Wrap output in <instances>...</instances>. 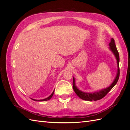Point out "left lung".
Segmentation results:
<instances>
[{
    "label": "left lung",
    "mask_w": 130,
    "mask_h": 130,
    "mask_svg": "<svg viewBox=\"0 0 130 130\" xmlns=\"http://www.w3.org/2000/svg\"><path fill=\"white\" fill-rule=\"evenodd\" d=\"M109 49L111 51L112 53L115 55L116 60H117V72L116 74V76L115 78V80L113 81L112 83L108 87L105 88L104 89H102L99 90H97V91L88 93V92H85L82 91L81 90H79L75 84V79L73 77V88L74 90V92H75L76 95L81 98V99L84 100L86 101H96L98 100H100L102 98H103L106 94H107L110 90H111L112 88L115 86L116 84L117 83L118 80L119 79V55L117 49L116 48V45L115 44V42L114 39L112 38L111 40V42L109 43Z\"/></svg>",
    "instance_id": "8db88e82"
}]
</instances>
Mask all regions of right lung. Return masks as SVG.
<instances>
[{"instance_id":"right-lung-1","label":"right lung","mask_w":130,"mask_h":130,"mask_svg":"<svg viewBox=\"0 0 130 130\" xmlns=\"http://www.w3.org/2000/svg\"><path fill=\"white\" fill-rule=\"evenodd\" d=\"M54 90H54L53 92L52 93V94H51V95H50V96H49L48 98H45V99H41V100H36V99H32L33 100H34V101H44L49 100H50V99H51V98H52V96H53V94H54Z\"/></svg>"}]
</instances>
